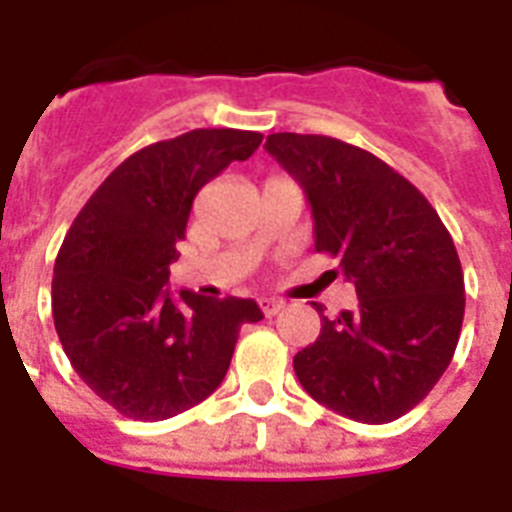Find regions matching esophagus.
Instances as JSON below:
<instances>
[{
    "mask_svg": "<svg viewBox=\"0 0 512 512\" xmlns=\"http://www.w3.org/2000/svg\"><path fill=\"white\" fill-rule=\"evenodd\" d=\"M260 308H263L265 316H276L284 308V300H279V297H260Z\"/></svg>",
    "mask_w": 512,
    "mask_h": 512,
    "instance_id": "1",
    "label": "esophagus"
}]
</instances>
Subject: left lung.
<instances>
[{"mask_svg": "<svg viewBox=\"0 0 512 512\" xmlns=\"http://www.w3.org/2000/svg\"><path fill=\"white\" fill-rule=\"evenodd\" d=\"M265 151L300 183L316 249L340 260L358 295L353 311L321 316V335L295 356L297 380L342 417L398 420L441 380L460 340L465 281L452 236L428 199L364 148L276 132Z\"/></svg>", "mask_w": 512, "mask_h": 512, "instance_id": "1", "label": "left lung"}]
</instances>
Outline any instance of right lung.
<instances>
[{"label": "right lung", "mask_w": 512, "mask_h": 512, "mask_svg": "<svg viewBox=\"0 0 512 512\" xmlns=\"http://www.w3.org/2000/svg\"><path fill=\"white\" fill-rule=\"evenodd\" d=\"M260 132L191 130L124 159L76 215L55 260L52 319L76 374L116 412L167 420L215 393L255 300L164 284L193 199Z\"/></svg>", "instance_id": "add662e5"}]
</instances>
